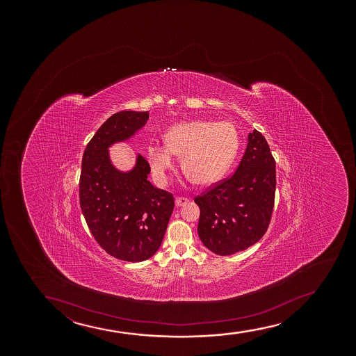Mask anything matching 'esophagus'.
Instances as JSON below:
<instances>
[{"label":"esophagus","mask_w":356,"mask_h":356,"mask_svg":"<svg viewBox=\"0 0 356 356\" xmlns=\"http://www.w3.org/2000/svg\"><path fill=\"white\" fill-rule=\"evenodd\" d=\"M186 203H188V198H184V197H177L176 198V205L177 207H181V205H185Z\"/></svg>","instance_id":"1"}]
</instances>
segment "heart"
Returning a JSON list of instances; mask_svg holds the SVG:
<instances>
[{
	"instance_id": "obj_1",
	"label": "heart",
	"mask_w": 356,
	"mask_h": 356,
	"mask_svg": "<svg viewBox=\"0 0 356 356\" xmlns=\"http://www.w3.org/2000/svg\"><path fill=\"white\" fill-rule=\"evenodd\" d=\"M165 145L151 143L146 156L154 179L165 184L175 156H181V166L200 185L221 180L238 151V133L230 122L190 121L172 126L163 136Z\"/></svg>"
}]
</instances>
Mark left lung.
I'll list each match as a JSON object with an SVG mask.
<instances>
[{
  "label": "left lung",
  "instance_id": "left-lung-1",
  "mask_svg": "<svg viewBox=\"0 0 356 356\" xmlns=\"http://www.w3.org/2000/svg\"><path fill=\"white\" fill-rule=\"evenodd\" d=\"M275 183L270 146L254 129L233 176L195 198L203 245L217 255H232L257 243L270 225Z\"/></svg>",
  "mask_w": 356,
  "mask_h": 356
}]
</instances>
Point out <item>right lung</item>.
Wrapping results in <instances>:
<instances>
[{
	"label": "right lung",
	"instance_id": "1",
	"mask_svg": "<svg viewBox=\"0 0 356 356\" xmlns=\"http://www.w3.org/2000/svg\"><path fill=\"white\" fill-rule=\"evenodd\" d=\"M148 111H119L95 133L83 154L79 203L98 245L111 257L140 262L159 250L175 208L172 193L154 188L149 163L138 154L134 168L120 171L109 147L147 122Z\"/></svg>",
	"mask_w": 356,
	"mask_h": 356
}]
</instances>
